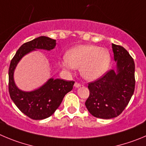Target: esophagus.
<instances>
[{"label":"esophagus","mask_w":146,"mask_h":146,"mask_svg":"<svg viewBox=\"0 0 146 146\" xmlns=\"http://www.w3.org/2000/svg\"><path fill=\"white\" fill-rule=\"evenodd\" d=\"M74 86L76 87V88H79V87H81V84H78V83H75Z\"/></svg>","instance_id":"obj_1"}]
</instances>
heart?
Instances as JSON below:
<instances>
[{"label":"heart","instance_id":"heart-1","mask_svg":"<svg viewBox=\"0 0 146 146\" xmlns=\"http://www.w3.org/2000/svg\"><path fill=\"white\" fill-rule=\"evenodd\" d=\"M61 65L65 68H79L87 81H96L108 70L111 60L108 49L92 44H81L67 51Z\"/></svg>","mask_w":146,"mask_h":146}]
</instances>
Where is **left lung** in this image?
Listing matches in <instances>:
<instances>
[{"label":"left lung","mask_w":146,"mask_h":146,"mask_svg":"<svg viewBox=\"0 0 146 146\" xmlns=\"http://www.w3.org/2000/svg\"><path fill=\"white\" fill-rule=\"evenodd\" d=\"M115 69L88 84L89 97L85 103L94 117L111 119L117 117L128 104L135 90V62L123 47L111 44Z\"/></svg>","instance_id":"8db88e82"}]
</instances>
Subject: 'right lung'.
I'll use <instances>...</instances> for the list:
<instances>
[{
  "instance_id": "right-lung-1",
  "label": "right lung",
  "mask_w": 146,
  "mask_h": 146,
  "mask_svg": "<svg viewBox=\"0 0 146 146\" xmlns=\"http://www.w3.org/2000/svg\"><path fill=\"white\" fill-rule=\"evenodd\" d=\"M56 40L42 36L23 44L11 60L9 70V90L11 99L21 112L33 119L49 117L60 105L64 96L73 89L74 81L50 78L38 88L26 92L20 89L14 81V71L21 60L37 50L50 51L56 46Z\"/></svg>"
}]
</instances>
